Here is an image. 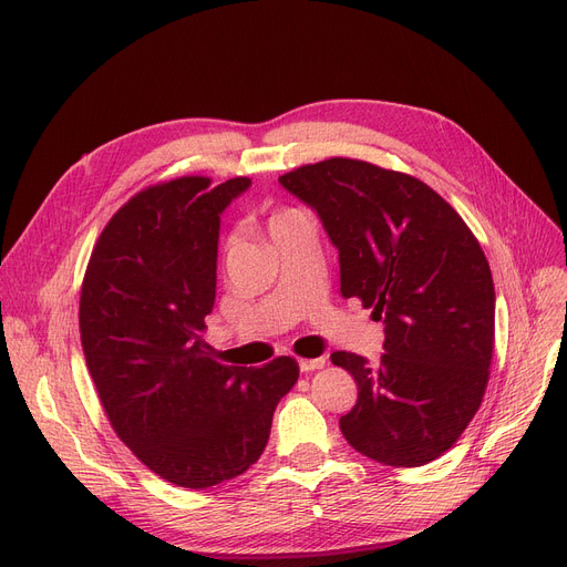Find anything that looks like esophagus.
<instances>
[{
  "label": "esophagus",
  "mask_w": 567,
  "mask_h": 567,
  "mask_svg": "<svg viewBox=\"0 0 567 567\" xmlns=\"http://www.w3.org/2000/svg\"><path fill=\"white\" fill-rule=\"evenodd\" d=\"M324 359L320 357V359H299V370L301 372H313V370H320V368H324Z\"/></svg>",
  "instance_id": "esophagus-1"
}]
</instances>
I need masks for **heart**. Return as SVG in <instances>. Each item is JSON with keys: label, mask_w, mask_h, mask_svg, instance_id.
Wrapping results in <instances>:
<instances>
[{"label": "heart", "mask_w": 567, "mask_h": 567, "mask_svg": "<svg viewBox=\"0 0 567 567\" xmlns=\"http://www.w3.org/2000/svg\"><path fill=\"white\" fill-rule=\"evenodd\" d=\"M292 213H297V210H279L277 215H272V220H270V227H272V225H277V223H281V220H284V217H288V215H292Z\"/></svg>", "instance_id": "obj_1"}]
</instances>
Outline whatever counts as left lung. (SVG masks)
<instances>
[{
  "label": "left lung",
  "mask_w": 567,
  "mask_h": 567,
  "mask_svg": "<svg viewBox=\"0 0 567 567\" xmlns=\"http://www.w3.org/2000/svg\"><path fill=\"white\" fill-rule=\"evenodd\" d=\"M279 184L318 213L342 297H359L385 327L377 365L331 354L359 385L340 417L344 441L383 465L439 458L482 406L491 374L495 286L484 249L439 193L395 169L329 158Z\"/></svg>",
  "instance_id": "8db88e82"
}]
</instances>
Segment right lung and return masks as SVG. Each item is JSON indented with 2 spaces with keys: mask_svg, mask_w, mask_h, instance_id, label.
Returning <instances> with one entry per match:
<instances>
[{
  "mask_svg": "<svg viewBox=\"0 0 567 567\" xmlns=\"http://www.w3.org/2000/svg\"><path fill=\"white\" fill-rule=\"evenodd\" d=\"M249 186L182 177L138 193L104 227L81 286V344L102 406L120 441L182 488L249 470L299 377L290 357L223 365L202 338L220 215Z\"/></svg>",
  "mask_w": 567,
  "mask_h": 567,
  "instance_id": "add662e5",
  "label": "right lung"
}]
</instances>
